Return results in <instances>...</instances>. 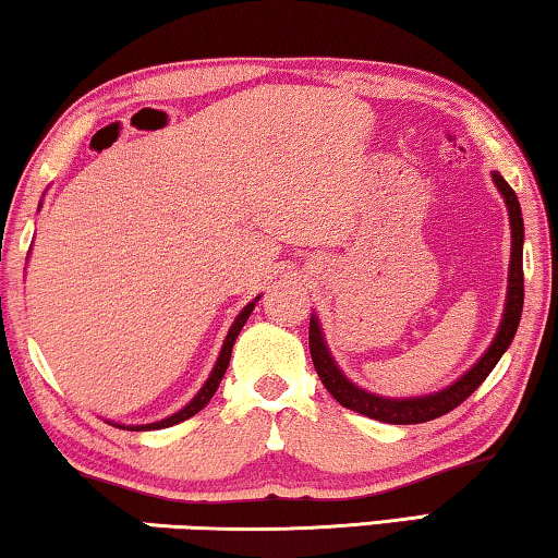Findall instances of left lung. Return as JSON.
Segmentation results:
<instances>
[{"label":"left lung","instance_id":"obj_1","mask_svg":"<svg viewBox=\"0 0 558 558\" xmlns=\"http://www.w3.org/2000/svg\"><path fill=\"white\" fill-rule=\"evenodd\" d=\"M493 180L502 193V197H506L508 216H510V231H513V248H510L508 302H506V312H502L500 330H498V335H495L493 345L487 348V353L480 357V361L472 365V368L464 373L457 384L445 388V391L422 396V399H380V396L363 391V388L353 386L345 376H342L340 368L330 357V353H327L317 319L310 317L312 363H315V371H317L319 380H323V386L332 393V399L340 401L345 409L357 411V414L376 418V422H386V424L432 422V418L449 414V411L460 407L464 399H470V396L480 388V384L490 376V371L498 365L500 355L506 353L510 342H513L518 323H521V312H523V216H521V205H518L513 187L502 180V174L493 172Z\"/></svg>","mask_w":558,"mask_h":558}]
</instances>
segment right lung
Returning <instances> with one entry per match:
<instances>
[{"label":"right lung","mask_w":558,"mask_h":558,"mask_svg":"<svg viewBox=\"0 0 558 558\" xmlns=\"http://www.w3.org/2000/svg\"><path fill=\"white\" fill-rule=\"evenodd\" d=\"M254 304L256 302H251L248 307H243V312L239 317H235V323L231 325V330H228V338H226V342H223V350H220V357H218V363H216V368H213V373H210V378L205 380V386L201 388V393L195 396L193 401L187 403L185 409L182 411H178V414H172V416H167V418H162V422H155V424H144V426H129V429L132 432H142V429H165V426H172V424H180V422H185V418H190V416H195L197 411H201L205 403H208L210 399H213V393L218 391V386H220V380H223V376H226V368H228V363H231V350H233V342H235V338H239V332H241V327L246 325V319H248V315L251 312H254Z\"/></svg>","instance_id":"1"}]
</instances>
